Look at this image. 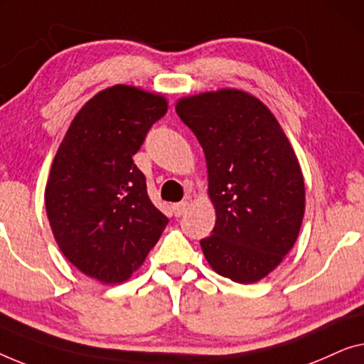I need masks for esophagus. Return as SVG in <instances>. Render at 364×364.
<instances>
[{"label":"esophagus","instance_id":"1","mask_svg":"<svg viewBox=\"0 0 364 364\" xmlns=\"http://www.w3.org/2000/svg\"><path fill=\"white\" fill-rule=\"evenodd\" d=\"M188 206H189L188 201H181V203L173 204V213H175V216H181L183 213H186Z\"/></svg>","mask_w":364,"mask_h":364}]
</instances>
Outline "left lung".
<instances>
[{"mask_svg":"<svg viewBox=\"0 0 364 364\" xmlns=\"http://www.w3.org/2000/svg\"><path fill=\"white\" fill-rule=\"evenodd\" d=\"M176 114L201 143L216 209L201 249L237 284L267 277L294 247L305 213L299 160L272 112L237 89L183 97Z\"/></svg>","mask_w":364,"mask_h":364,"instance_id":"left-lung-1","label":"left lung"}]
</instances>
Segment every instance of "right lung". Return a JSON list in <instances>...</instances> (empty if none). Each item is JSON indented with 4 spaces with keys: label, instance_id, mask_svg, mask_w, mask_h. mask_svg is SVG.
I'll use <instances>...</instances> for the list:
<instances>
[{
    "label": "right lung",
    "instance_id": "1",
    "mask_svg": "<svg viewBox=\"0 0 364 364\" xmlns=\"http://www.w3.org/2000/svg\"><path fill=\"white\" fill-rule=\"evenodd\" d=\"M166 110L161 94L109 87L77 112L54 156L44 193L54 239L70 264L102 284L129 280L168 224L133 163Z\"/></svg>",
    "mask_w": 364,
    "mask_h": 364
}]
</instances>
